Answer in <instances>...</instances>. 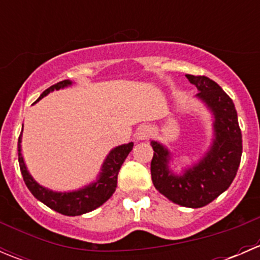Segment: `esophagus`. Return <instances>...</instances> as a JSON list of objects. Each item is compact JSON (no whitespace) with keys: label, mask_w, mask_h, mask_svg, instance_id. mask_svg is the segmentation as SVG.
<instances>
[{"label":"esophagus","mask_w":260,"mask_h":260,"mask_svg":"<svg viewBox=\"0 0 260 260\" xmlns=\"http://www.w3.org/2000/svg\"><path fill=\"white\" fill-rule=\"evenodd\" d=\"M151 132H152V129L148 124L141 125L137 131V138L138 140H147V138L151 136Z\"/></svg>","instance_id":"esophagus-1"}]
</instances>
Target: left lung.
<instances>
[{"label":"left lung","instance_id":"left-lung-1","mask_svg":"<svg viewBox=\"0 0 260 260\" xmlns=\"http://www.w3.org/2000/svg\"><path fill=\"white\" fill-rule=\"evenodd\" d=\"M186 78L198 86V96L214 112V145L196 166L175 176L167 169V149L152 141L151 176L154 187L172 203L196 209L210 204L232 185L240 165L243 141L232 98L205 75L187 74Z\"/></svg>","mask_w":260,"mask_h":260}]
</instances>
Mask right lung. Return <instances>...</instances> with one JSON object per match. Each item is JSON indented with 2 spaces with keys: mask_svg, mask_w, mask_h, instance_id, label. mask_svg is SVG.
<instances>
[{
  "mask_svg": "<svg viewBox=\"0 0 260 260\" xmlns=\"http://www.w3.org/2000/svg\"><path fill=\"white\" fill-rule=\"evenodd\" d=\"M70 84H72V81L69 80H62L54 84L41 94L38 101L44 98L50 91L55 90V89L57 90V89L70 85ZM20 143L21 135L18 137V164H20L21 174H22L23 181H25L27 188L38 200L45 204L50 209L62 215H68V216H77V215L94 210V209L103 205L113 195L115 187H117L120 166L133 148V143L131 142L128 145L118 146L114 149H112L111 153L104 161L103 170H102L103 172H102L101 177L93 185H89L88 187L81 188L79 191H74V192H52V191L46 190L43 186L39 185L27 172L25 164H23L22 156H21Z\"/></svg>",
  "mask_w": 260,
  "mask_h": 260,
  "instance_id": "obj_1",
  "label": "right lung"
}]
</instances>
